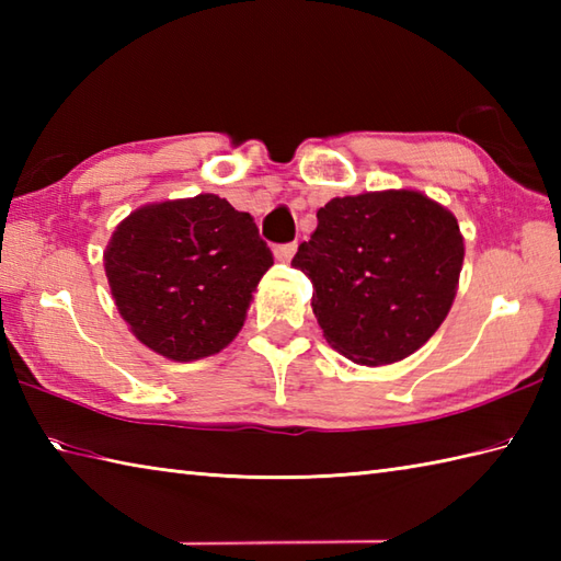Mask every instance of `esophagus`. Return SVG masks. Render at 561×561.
<instances>
[{"label": "esophagus", "mask_w": 561, "mask_h": 561, "mask_svg": "<svg viewBox=\"0 0 561 561\" xmlns=\"http://www.w3.org/2000/svg\"><path fill=\"white\" fill-rule=\"evenodd\" d=\"M296 250H299V243H296V241L277 245V248H274V257H277L279 262H289L296 255Z\"/></svg>", "instance_id": "1"}]
</instances>
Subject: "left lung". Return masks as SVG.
<instances>
[{
    "label": "left lung",
    "mask_w": 561,
    "mask_h": 561,
    "mask_svg": "<svg viewBox=\"0 0 561 561\" xmlns=\"http://www.w3.org/2000/svg\"><path fill=\"white\" fill-rule=\"evenodd\" d=\"M458 219L416 190L335 197L291 265L313 284L332 350L366 366L414 354L444 323L462 267Z\"/></svg>",
    "instance_id": "1"
}]
</instances>
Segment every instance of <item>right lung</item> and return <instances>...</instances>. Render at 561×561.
<instances>
[{
	"mask_svg": "<svg viewBox=\"0 0 561 561\" xmlns=\"http://www.w3.org/2000/svg\"><path fill=\"white\" fill-rule=\"evenodd\" d=\"M103 265L133 335L165 359L195 362L243 328L272 253L248 211L205 193L129 214Z\"/></svg>",
	"mask_w": 561,
	"mask_h": 561,
	"instance_id": "add662e5",
	"label": "right lung"
}]
</instances>
